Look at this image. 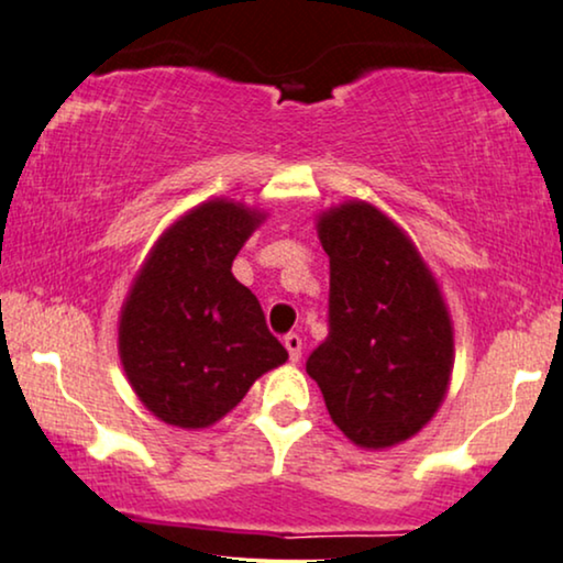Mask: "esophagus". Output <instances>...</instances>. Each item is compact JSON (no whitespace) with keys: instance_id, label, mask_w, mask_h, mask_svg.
<instances>
[{"instance_id":"obj_1","label":"esophagus","mask_w":563,"mask_h":563,"mask_svg":"<svg viewBox=\"0 0 563 563\" xmlns=\"http://www.w3.org/2000/svg\"><path fill=\"white\" fill-rule=\"evenodd\" d=\"M284 346H287L289 360L299 362V356H302V339H299L297 333H287L284 335Z\"/></svg>"}]
</instances>
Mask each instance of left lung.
Returning a JSON list of instances; mask_svg holds the SVG:
<instances>
[{
    "mask_svg": "<svg viewBox=\"0 0 563 563\" xmlns=\"http://www.w3.org/2000/svg\"><path fill=\"white\" fill-rule=\"evenodd\" d=\"M318 238L331 261V331L310 354L308 375L349 440L393 448L421 432L448 393V305L411 238L372 203L323 211Z\"/></svg>",
    "mask_w": 563,
    "mask_h": 563,
    "instance_id": "left-lung-1",
    "label": "left lung"
}]
</instances>
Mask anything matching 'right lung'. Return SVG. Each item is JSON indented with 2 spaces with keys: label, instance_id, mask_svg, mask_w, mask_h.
<instances>
[{
  "label": "right lung",
  "instance_id": "add662e5",
  "mask_svg": "<svg viewBox=\"0 0 563 563\" xmlns=\"http://www.w3.org/2000/svg\"><path fill=\"white\" fill-rule=\"evenodd\" d=\"M266 214L211 199L175 219L131 284L119 354L131 388L165 424L203 429L289 360L232 261Z\"/></svg>",
  "mask_w": 563,
  "mask_h": 563
}]
</instances>
